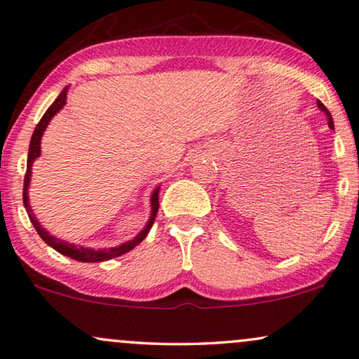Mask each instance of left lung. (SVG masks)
Returning a JSON list of instances; mask_svg holds the SVG:
<instances>
[{"instance_id": "8db88e82", "label": "left lung", "mask_w": 359, "mask_h": 359, "mask_svg": "<svg viewBox=\"0 0 359 359\" xmlns=\"http://www.w3.org/2000/svg\"><path fill=\"white\" fill-rule=\"evenodd\" d=\"M318 107L320 108V110H322V111H324V113H325V115H327V118H329V128H330V129H334V119H332V115H330V111H329V110H327V108H325V105H324V103H322L320 100H318Z\"/></svg>"}]
</instances>
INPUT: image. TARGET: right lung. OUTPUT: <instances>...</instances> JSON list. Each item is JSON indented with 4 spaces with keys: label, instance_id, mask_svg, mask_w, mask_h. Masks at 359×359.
I'll use <instances>...</instances> for the list:
<instances>
[{
    "label": "right lung",
    "instance_id": "1",
    "mask_svg": "<svg viewBox=\"0 0 359 359\" xmlns=\"http://www.w3.org/2000/svg\"><path fill=\"white\" fill-rule=\"evenodd\" d=\"M66 105V89L60 93L58 98L51 103L48 110L45 111V115L41 116V119L39 121L37 126H35V131L32 134V139H30V145H29V155H27V171H25V176H24V192H22V201H24V207L25 210H27V215L30 218V222H32V225L37 233L40 235L41 240H43L48 246H51L55 249V251H58L60 254H65V256L74 259V261H79V262H102V261H110L113 257H118V256H123V254H126L131 251L133 248H136L139 243H142V240L145 236H147V233L150 231V228H152L154 222H155V217H157V212H158V189L157 188L154 191L152 194V214H150L149 218V223L145 225L144 230L139 233V235L134 238V240L128 241L121 244V246L118 248H110V249H89V248H84V246H76V244L72 243H66L63 240H60V238H55L51 236L48 231L45 230V228H41V225L37 220V217L32 214V209H30L29 205V183H30V176H32V163L34 160L39 157L40 155V139H41V134H43L45 128L48 126L50 119L53 118L56 113H58L61 108Z\"/></svg>",
    "mask_w": 359,
    "mask_h": 359
}]
</instances>
